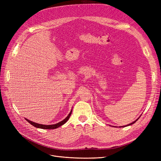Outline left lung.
Instances as JSON below:
<instances>
[{"label":"left lung","instance_id":"1","mask_svg":"<svg viewBox=\"0 0 161 161\" xmlns=\"http://www.w3.org/2000/svg\"><path fill=\"white\" fill-rule=\"evenodd\" d=\"M138 119H139V118H138ZM138 119H136V121H133V122H132V123H131V124H128V125H125V126H128V125H131V124H134V123L136 122V121H137ZM125 126H124V127H125ZM121 127H122V126H121Z\"/></svg>","mask_w":161,"mask_h":161}]
</instances>
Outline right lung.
<instances>
[{
	"mask_svg": "<svg viewBox=\"0 0 161 161\" xmlns=\"http://www.w3.org/2000/svg\"><path fill=\"white\" fill-rule=\"evenodd\" d=\"M72 114V110L70 112V114H69V115H68L66 118L62 120V121H60V122L58 123V124H53V125H43V124H37V123H35V122H33V121H30L28 120L27 119H25L29 123L31 124L32 125H33L34 127L36 128H42V129H47V130H52V129H56V128H58V127H60V126L62 125L63 124H64L66 121L69 120L70 116Z\"/></svg>",
	"mask_w": 161,
	"mask_h": 161,
	"instance_id": "add662e5",
	"label": "right lung"
}]
</instances>
